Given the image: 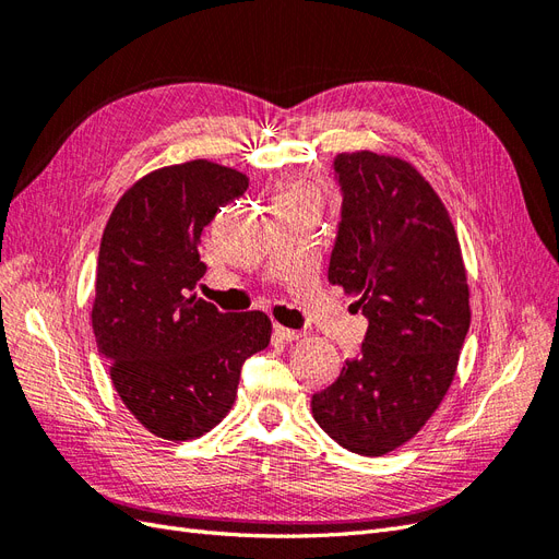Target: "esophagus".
<instances>
[{
	"instance_id": "34e87169",
	"label": "esophagus",
	"mask_w": 559,
	"mask_h": 559,
	"mask_svg": "<svg viewBox=\"0 0 559 559\" xmlns=\"http://www.w3.org/2000/svg\"><path fill=\"white\" fill-rule=\"evenodd\" d=\"M275 335L280 337V341H284V343H292V341H298V337H300V333H298V331H294V329H284L282 324H275Z\"/></svg>"
}]
</instances>
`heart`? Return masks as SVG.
<instances>
[{
	"instance_id": "b5f03b06",
	"label": "heart",
	"mask_w": 559,
	"mask_h": 559,
	"mask_svg": "<svg viewBox=\"0 0 559 559\" xmlns=\"http://www.w3.org/2000/svg\"><path fill=\"white\" fill-rule=\"evenodd\" d=\"M286 193H289V195H310V189H308V186H302V183H289L282 195H286Z\"/></svg>"
}]
</instances>
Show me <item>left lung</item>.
Masks as SVG:
<instances>
[{
    "mask_svg": "<svg viewBox=\"0 0 559 559\" xmlns=\"http://www.w3.org/2000/svg\"><path fill=\"white\" fill-rule=\"evenodd\" d=\"M333 170L343 210L329 282L359 296L368 331L312 415L337 445L380 456L448 394L471 324L466 270L445 205L411 163L354 151Z\"/></svg>",
    "mask_w": 559,
    "mask_h": 559,
    "instance_id": "8db88e82",
    "label": "left lung"
}]
</instances>
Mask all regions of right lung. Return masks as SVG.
Returning <instances> with one entry per match:
<instances>
[{
    "instance_id": "right-lung-1",
    "label": "right lung",
    "mask_w": 559,
    "mask_h": 559,
    "mask_svg": "<svg viewBox=\"0 0 559 559\" xmlns=\"http://www.w3.org/2000/svg\"><path fill=\"white\" fill-rule=\"evenodd\" d=\"M247 175L210 160L160 167L130 186L99 242L93 331L126 408L167 441L226 417L242 364L267 347V314L222 312L191 294L200 235L240 198Z\"/></svg>"
}]
</instances>
